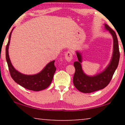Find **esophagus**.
<instances>
[{"mask_svg": "<svg viewBox=\"0 0 125 125\" xmlns=\"http://www.w3.org/2000/svg\"><path fill=\"white\" fill-rule=\"evenodd\" d=\"M65 59L68 62H71L73 59V54L71 51H68L65 54Z\"/></svg>", "mask_w": 125, "mask_h": 125, "instance_id": "esophagus-1", "label": "esophagus"}]
</instances>
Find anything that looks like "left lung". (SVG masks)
I'll return each mask as SVG.
<instances>
[{"mask_svg":"<svg viewBox=\"0 0 125 125\" xmlns=\"http://www.w3.org/2000/svg\"><path fill=\"white\" fill-rule=\"evenodd\" d=\"M105 28L112 35L113 39V52L110 62L103 72L95 76H88L82 69V56L81 53L76 52L78 61L74 62L75 73L73 76V84L80 92L89 93L105 88L112 80L117 69L119 60V51L118 39L115 32L107 24H105Z\"/></svg>","mask_w":125,"mask_h":125,"instance_id":"obj_1","label":"left lung"}]
</instances>
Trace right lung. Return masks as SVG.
Listing matches in <instances>:
<instances>
[{"instance_id":"add662e5","label":"right lung","mask_w":125,"mask_h":125,"mask_svg":"<svg viewBox=\"0 0 125 125\" xmlns=\"http://www.w3.org/2000/svg\"><path fill=\"white\" fill-rule=\"evenodd\" d=\"M13 29L10 32L8 42L6 48V60L11 77L17 83L27 89L33 91H40L45 89L52 83L53 75L56 72V68L54 66L55 60L49 62L40 72L36 74H24L16 71L12 65L8 54V48Z\"/></svg>"}]
</instances>
